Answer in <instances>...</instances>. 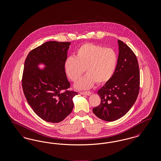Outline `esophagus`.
I'll return each mask as SVG.
<instances>
[{"instance_id":"1","label":"esophagus","mask_w":161,"mask_h":161,"mask_svg":"<svg viewBox=\"0 0 161 161\" xmlns=\"http://www.w3.org/2000/svg\"><path fill=\"white\" fill-rule=\"evenodd\" d=\"M80 94L81 95H90L91 94V92H79Z\"/></svg>"}]
</instances>
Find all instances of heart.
<instances>
[{"instance_id": "heart-1", "label": "heart", "mask_w": 161, "mask_h": 161, "mask_svg": "<svg viewBox=\"0 0 161 161\" xmlns=\"http://www.w3.org/2000/svg\"><path fill=\"white\" fill-rule=\"evenodd\" d=\"M118 63V55L115 50L110 47L85 43L80 46L75 57L70 56L64 62V70L74 82L81 77L85 70L87 74L80 79L75 87L87 89L95 82L103 84L113 76Z\"/></svg>"}]
</instances>
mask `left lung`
Here are the masks:
<instances>
[{
    "label": "left lung",
    "instance_id": "obj_1",
    "mask_svg": "<svg viewBox=\"0 0 161 161\" xmlns=\"http://www.w3.org/2000/svg\"><path fill=\"white\" fill-rule=\"evenodd\" d=\"M119 55L114 74L98 92L101 103L93 108L98 118L114 121L125 115L138 97L140 73L136 56L123 42L118 40Z\"/></svg>",
    "mask_w": 161,
    "mask_h": 161
}]
</instances>
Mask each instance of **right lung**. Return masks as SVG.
Segmentation results:
<instances>
[{
  "label": "right lung",
  "instance_id": "obj_1",
  "mask_svg": "<svg viewBox=\"0 0 161 161\" xmlns=\"http://www.w3.org/2000/svg\"><path fill=\"white\" fill-rule=\"evenodd\" d=\"M70 42L49 41L32 49L24 64L22 88L36 114L49 123L62 121L72 112L77 92L70 86L64 70ZM43 64L44 69L38 68Z\"/></svg>",
  "mask_w": 161,
  "mask_h": 161
}]
</instances>
